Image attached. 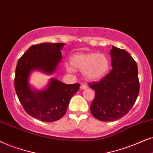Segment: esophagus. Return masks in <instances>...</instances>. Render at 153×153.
<instances>
[{"label":"esophagus","mask_w":153,"mask_h":153,"mask_svg":"<svg viewBox=\"0 0 153 153\" xmlns=\"http://www.w3.org/2000/svg\"><path fill=\"white\" fill-rule=\"evenodd\" d=\"M87 88V86L86 85H82L80 86V89L81 90H83V89H86Z\"/></svg>","instance_id":"1"}]
</instances>
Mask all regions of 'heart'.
<instances>
[{"label":"heart","instance_id":"obj_1","mask_svg":"<svg viewBox=\"0 0 153 153\" xmlns=\"http://www.w3.org/2000/svg\"><path fill=\"white\" fill-rule=\"evenodd\" d=\"M71 64H65L70 72L74 68L82 71V75L89 81H97L103 78L109 72L111 62L103 53H76L71 57Z\"/></svg>","mask_w":153,"mask_h":153}]
</instances>
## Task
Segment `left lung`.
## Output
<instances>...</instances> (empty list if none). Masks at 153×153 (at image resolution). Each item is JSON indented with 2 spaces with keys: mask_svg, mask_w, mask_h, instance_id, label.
<instances>
[{
  "mask_svg": "<svg viewBox=\"0 0 153 153\" xmlns=\"http://www.w3.org/2000/svg\"><path fill=\"white\" fill-rule=\"evenodd\" d=\"M110 55L113 69L99 82L89 83L95 90L91 113L105 122L117 120L128 113L140 88L137 64L129 53L113 46Z\"/></svg>",
  "mask_w": 153,
  "mask_h": 153,
  "instance_id": "obj_1",
  "label": "left lung"
}]
</instances>
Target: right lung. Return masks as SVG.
I'll return each instance as SVG.
<instances>
[{"label": "right lung", "mask_w": 153, "mask_h": 153, "mask_svg": "<svg viewBox=\"0 0 153 153\" xmlns=\"http://www.w3.org/2000/svg\"><path fill=\"white\" fill-rule=\"evenodd\" d=\"M65 45L62 42L35 45L30 47L17 62L15 88L18 99L28 115L43 122L50 123L61 119L80 85L78 83L67 85L52 78L43 89L38 90L29 83L33 71L46 75L55 72L62 61L61 50Z\"/></svg>", "instance_id": "add662e5"}]
</instances>
